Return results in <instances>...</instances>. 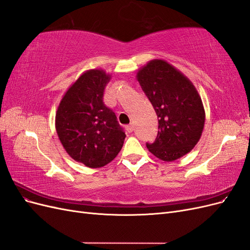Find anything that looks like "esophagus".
<instances>
[{
	"label": "esophagus",
	"mask_w": 250,
	"mask_h": 250,
	"mask_svg": "<svg viewBox=\"0 0 250 250\" xmlns=\"http://www.w3.org/2000/svg\"><path fill=\"white\" fill-rule=\"evenodd\" d=\"M125 129H126V131H127V132H129V133H130V132H132V131H133V126H132L131 124H130V125H127V126L125 127Z\"/></svg>",
	"instance_id": "esophagus-1"
}]
</instances>
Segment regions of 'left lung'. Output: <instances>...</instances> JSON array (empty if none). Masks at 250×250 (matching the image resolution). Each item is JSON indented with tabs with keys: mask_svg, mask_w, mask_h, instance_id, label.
<instances>
[{
	"mask_svg": "<svg viewBox=\"0 0 250 250\" xmlns=\"http://www.w3.org/2000/svg\"><path fill=\"white\" fill-rule=\"evenodd\" d=\"M137 79L156 112L158 132L151 153L164 162L186 155L200 140L206 111L197 89L188 77L163 59L139 70Z\"/></svg>",
	"mask_w": 250,
	"mask_h": 250,
	"instance_id": "obj_1",
	"label": "left lung"
}]
</instances>
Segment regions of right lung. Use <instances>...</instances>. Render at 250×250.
I'll list each match as a JSON object with an SVG mask.
<instances>
[{
    "instance_id": "1",
    "label": "right lung",
    "mask_w": 250,
    "mask_h": 250,
    "mask_svg": "<svg viewBox=\"0 0 250 250\" xmlns=\"http://www.w3.org/2000/svg\"><path fill=\"white\" fill-rule=\"evenodd\" d=\"M109 80L103 70L84 72L66 90L56 111V131L66 153L88 168L110 163L126 137L115 112L103 102Z\"/></svg>"
}]
</instances>
